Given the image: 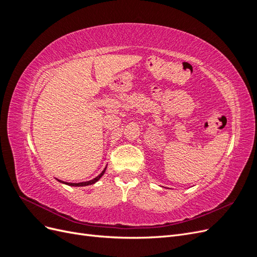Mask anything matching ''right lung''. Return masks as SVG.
Listing matches in <instances>:
<instances>
[{"label": "right lung", "mask_w": 257, "mask_h": 257, "mask_svg": "<svg viewBox=\"0 0 257 257\" xmlns=\"http://www.w3.org/2000/svg\"><path fill=\"white\" fill-rule=\"evenodd\" d=\"M105 170H106V167H105V169L103 170L102 173H100L97 177H95L94 179H92V180H90V181H85V182H79V183H69V182H64V181H60V182H62V183H64V184H67V185H71V186H85V185H90V184H93V183H95L96 181H98L99 179H100V177H102L103 175H104V173H105Z\"/></svg>", "instance_id": "add662e5"}]
</instances>
